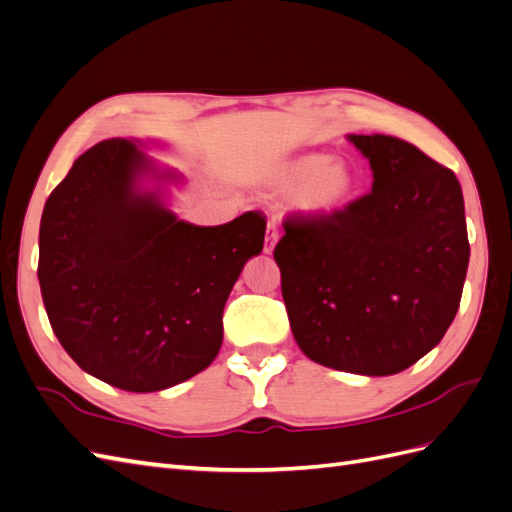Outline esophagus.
<instances>
[{"label":"esophagus","instance_id":"esophagus-1","mask_svg":"<svg viewBox=\"0 0 512 512\" xmlns=\"http://www.w3.org/2000/svg\"><path fill=\"white\" fill-rule=\"evenodd\" d=\"M277 239H280V232H277V226L273 222H269L267 224V235H265V254H273Z\"/></svg>","mask_w":512,"mask_h":512}]
</instances>
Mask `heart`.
<instances>
[{"label": "heart", "instance_id": "b5f03b06", "mask_svg": "<svg viewBox=\"0 0 512 512\" xmlns=\"http://www.w3.org/2000/svg\"><path fill=\"white\" fill-rule=\"evenodd\" d=\"M354 168L344 158L307 151L277 164L267 175V188L273 194H292V207L309 218H329L348 207L354 198Z\"/></svg>", "mask_w": 512, "mask_h": 512}]
</instances>
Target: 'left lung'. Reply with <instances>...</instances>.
Masks as SVG:
<instances>
[{
	"label": "left lung",
	"mask_w": 512,
	"mask_h": 512,
	"mask_svg": "<svg viewBox=\"0 0 512 512\" xmlns=\"http://www.w3.org/2000/svg\"><path fill=\"white\" fill-rule=\"evenodd\" d=\"M371 192L329 218H288L275 245L290 329L307 359L393 376L440 344L470 243L453 170L384 134H348Z\"/></svg>",
	"instance_id": "obj_1"
}]
</instances>
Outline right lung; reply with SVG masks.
Returning a JSON list of instances; mask_svg holds the SVG:
<instances>
[{
    "label": "right lung",
    "instance_id": "1",
    "mask_svg": "<svg viewBox=\"0 0 512 512\" xmlns=\"http://www.w3.org/2000/svg\"><path fill=\"white\" fill-rule=\"evenodd\" d=\"M141 141L85 151L46 200L38 280L53 333L74 363L132 393L170 389L220 352L222 314L267 220L247 211L194 226L166 207L160 168ZM145 178L159 181L153 191Z\"/></svg>",
    "mask_w": 512,
    "mask_h": 512
}]
</instances>
